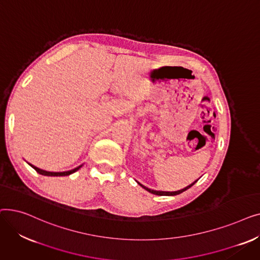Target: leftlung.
<instances>
[{
  "instance_id": "1",
  "label": "left lung",
  "mask_w": 260,
  "mask_h": 260,
  "mask_svg": "<svg viewBox=\"0 0 260 260\" xmlns=\"http://www.w3.org/2000/svg\"><path fill=\"white\" fill-rule=\"evenodd\" d=\"M197 182V180L195 181V182H193L192 184H189V185H187L186 187H184V188H182V189H179V190H176V192H163V190H154V189H151V188H148V187H146V186H144V185H142L140 182H138V184L139 185H141L144 189H146L147 192H149V193H152V194H154V195H158V196H175V195H179V194H181V193H183L184 190H186V189H188L190 186H193L195 183Z\"/></svg>"
}]
</instances>
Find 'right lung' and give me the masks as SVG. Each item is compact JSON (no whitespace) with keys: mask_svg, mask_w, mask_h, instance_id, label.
Listing matches in <instances>:
<instances>
[{"mask_svg":"<svg viewBox=\"0 0 260 260\" xmlns=\"http://www.w3.org/2000/svg\"><path fill=\"white\" fill-rule=\"evenodd\" d=\"M28 165L32 168V169H35L36 171H37V173H39V174H41V175H44V176H51V177H60V176H68V175H71V174H73V173H75V172H77L82 166H79L78 168H76V169H74V170H71V171H67V172H47V171H44V170H41V169H39V168H37V167H35V166H32V165H30V163H28Z\"/></svg>","mask_w":260,"mask_h":260,"instance_id":"add662e5","label":"right lung"}]
</instances>
